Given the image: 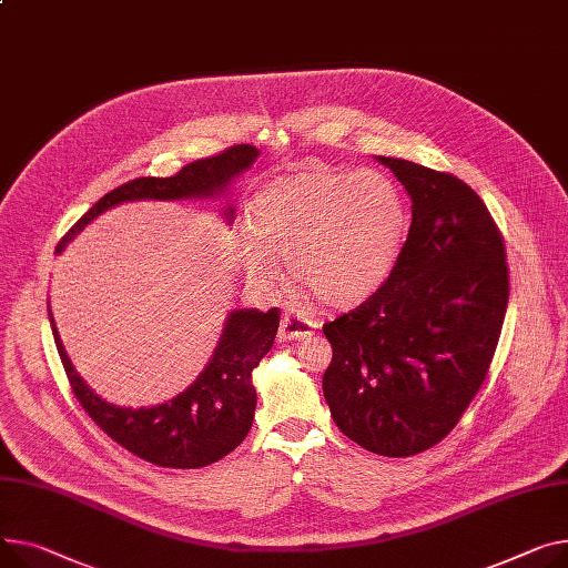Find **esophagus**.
Segmentation results:
<instances>
[{"instance_id": "esophagus-1", "label": "esophagus", "mask_w": 568, "mask_h": 568, "mask_svg": "<svg viewBox=\"0 0 568 568\" xmlns=\"http://www.w3.org/2000/svg\"><path fill=\"white\" fill-rule=\"evenodd\" d=\"M315 322L304 317V315H294V313H285L281 320V328H278V339L281 343H290V339H308L313 335Z\"/></svg>"}]
</instances>
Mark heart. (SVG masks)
Masks as SVG:
<instances>
[{
  "label": "heart",
  "instance_id": "1",
  "mask_svg": "<svg viewBox=\"0 0 568 568\" xmlns=\"http://www.w3.org/2000/svg\"><path fill=\"white\" fill-rule=\"evenodd\" d=\"M251 214L255 233H237L246 276L274 285L276 257H285L292 281L333 308L361 304L384 285L408 223L397 184L376 171L308 169L276 178L255 194Z\"/></svg>",
  "mask_w": 568,
  "mask_h": 568
}]
</instances>
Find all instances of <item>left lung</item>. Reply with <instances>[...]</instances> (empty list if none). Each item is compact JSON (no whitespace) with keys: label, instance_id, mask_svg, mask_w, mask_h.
Segmentation results:
<instances>
[{"label":"left lung","instance_id":"left-lung-1","mask_svg":"<svg viewBox=\"0 0 568 568\" xmlns=\"http://www.w3.org/2000/svg\"><path fill=\"white\" fill-rule=\"evenodd\" d=\"M410 196L388 281L324 324L322 388L335 425L382 457L443 440L484 384L503 331L509 272L496 221L473 189L408 160L376 158Z\"/></svg>","mask_w":568,"mask_h":568}]
</instances>
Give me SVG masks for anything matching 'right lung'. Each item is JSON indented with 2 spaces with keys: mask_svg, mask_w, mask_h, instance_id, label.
<instances>
[{
  "mask_svg": "<svg viewBox=\"0 0 568 568\" xmlns=\"http://www.w3.org/2000/svg\"><path fill=\"white\" fill-rule=\"evenodd\" d=\"M260 150L242 143L221 155L199 160L171 178H136L102 196L59 242L61 253L102 212L132 201H184V199H231V184L246 173ZM225 223L235 221V205L221 207ZM281 311L260 313L253 308L231 311L225 317L219 345L199 374V379L173 399L158 406H116L95 395L78 369L72 367L48 306L54 343L65 367L74 397L91 420L139 459L162 468H203L223 459L246 438L253 413V369L272 347Z\"/></svg>",
  "mask_w": 568,
  "mask_h": 568,
  "instance_id": "obj_1",
  "label": "right lung"
}]
</instances>
